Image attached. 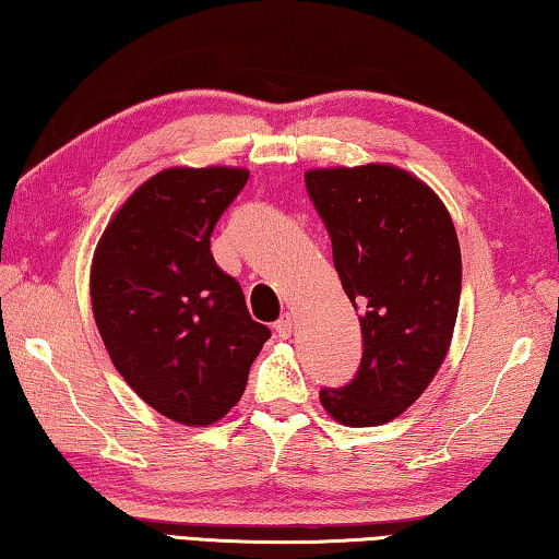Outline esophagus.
I'll use <instances>...</instances> for the list:
<instances>
[{
	"label": "esophagus",
	"mask_w": 559,
	"mask_h": 559,
	"mask_svg": "<svg viewBox=\"0 0 559 559\" xmlns=\"http://www.w3.org/2000/svg\"><path fill=\"white\" fill-rule=\"evenodd\" d=\"M273 330H276V335H278L281 340L290 337V333H293V316H290V313H283V316L276 320V325H273Z\"/></svg>",
	"instance_id": "esophagus-1"
}]
</instances>
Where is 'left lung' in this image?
Listing matches in <instances>:
<instances>
[{
    "label": "left lung",
    "mask_w": 559,
    "mask_h": 559,
    "mask_svg": "<svg viewBox=\"0 0 559 559\" xmlns=\"http://www.w3.org/2000/svg\"><path fill=\"white\" fill-rule=\"evenodd\" d=\"M306 187L365 343L355 380L320 390V404L345 427H380L419 400L449 353L459 236L439 194L396 165L316 167Z\"/></svg>",
    "instance_id": "obj_1"
}]
</instances>
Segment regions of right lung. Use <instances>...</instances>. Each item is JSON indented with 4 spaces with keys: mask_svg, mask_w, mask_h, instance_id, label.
Segmentation results:
<instances>
[{
    "mask_svg": "<svg viewBox=\"0 0 559 559\" xmlns=\"http://www.w3.org/2000/svg\"><path fill=\"white\" fill-rule=\"evenodd\" d=\"M246 179L243 167H167L112 214L93 253V318L112 365L185 427L229 414L271 337L210 249Z\"/></svg>",
    "mask_w": 559,
    "mask_h": 559,
    "instance_id": "1",
    "label": "right lung"
}]
</instances>
